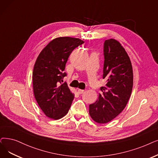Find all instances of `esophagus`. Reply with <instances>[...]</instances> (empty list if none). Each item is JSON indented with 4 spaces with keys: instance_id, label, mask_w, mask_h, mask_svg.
Segmentation results:
<instances>
[{
    "instance_id": "1",
    "label": "esophagus",
    "mask_w": 158,
    "mask_h": 158,
    "mask_svg": "<svg viewBox=\"0 0 158 158\" xmlns=\"http://www.w3.org/2000/svg\"><path fill=\"white\" fill-rule=\"evenodd\" d=\"M84 92H85L84 90H81V89H77V93H78L79 94H83Z\"/></svg>"
}]
</instances>
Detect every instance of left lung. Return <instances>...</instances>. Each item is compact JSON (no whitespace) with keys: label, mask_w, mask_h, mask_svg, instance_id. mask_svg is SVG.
<instances>
[{"label":"left lung","mask_w":158,"mask_h":158,"mask_svg":"<svg viewBox=\"0 0 158 158\" xmlns=\"http://www.w3.org/2000/svg\"><path fill=\"white\" fill-rule=\"evenodd\" d=\"M104 66L102 78L105 86L98 99L89 105V114L98 123L112 121L124 110L133 87V70L131 61L125 48L114 39L104 43Z\"/></svg>","instance_id":"1"}]
</instances>
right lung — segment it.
I'll return each mask as SVG.
<instances>
[{
    "label": "right lung",
    "instance_id": "obj_1",
    "mask_svg": "<svg viewBox=\"0 0 158 158\" xmlns=\"http://www.w3.org/2000/svg\"><path fill=\"white\" fill-rule=\"evenodd\" d=\"M84 43L77 38L57 37L48 44L39 55L32 75L33 93L47 117L59 119L69 110L74 94L66 83L59 84L66 76L64 70L70 55Z\"/></svg>",
    "mask_w": 158,
    "mask_h": 158
}]
</instances>
